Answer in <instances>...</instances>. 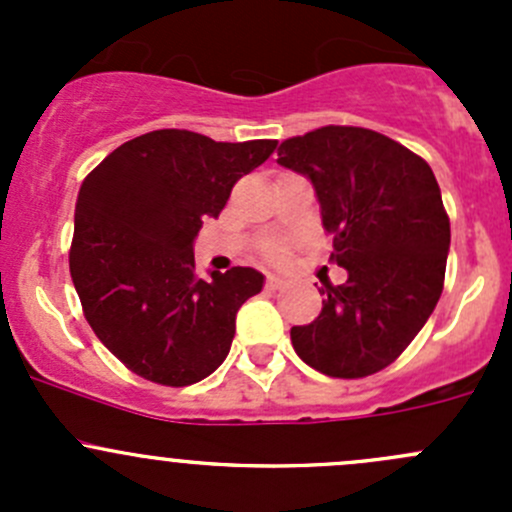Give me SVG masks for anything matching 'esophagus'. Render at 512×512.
Wrapping results in <instances>:
<instances>
[{
	"mask_svg": "<svg viewBox=\"0 0 512 512\" xmlns=\"http://www.w3.org/2000/svg\"><path fill=\"white\" fill-rule=\"evenodd\" d=\"M285 287V280L277 275H267V289H282Z\"/></svg>",
	"mask_w": 512,
	"mask_h": 512,
	"instance_id": "obj_1",
	"label": "esophagus"
}]
</instances>
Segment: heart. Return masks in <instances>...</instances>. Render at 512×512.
<instances>
[{"label": "heart", "instance_id": "b5f03b06", "mask_svg": "<svg viewBox=\"0 0 512 512\" xmlns=\"http://www.w3.org/2000/svg\"><path fill=\"white\" fill-rule=\"evenodd\" d=\"M267 255H270L272 260H280V257H282V245H270V247H267Z\"/></svg>", "mask_w": 512, "mask_h": 512}]
</instances>
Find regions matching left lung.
<instances>
[{
	"label": "left lung",
	"mask_w": 512,
	"mask_h": 512,
	"mask_svg": "<svg viewBox=\"0 0 512 512\" xmlns=\"http://www.w3.org/2000/svg\"><path fill=\"white\" fill-rule=\"evenodd\" d=\"M277 156L312 183L332 260L349 275L319 289V317L289 332L294 352L337 379L376 374L409 347L443 292L451 223L436 175L401 143L356 126L289 138Z\"/></svg>",
	"instance_id": "8db88e82"
}]
</instances>
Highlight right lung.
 <instances>
[{
	"label": "right lung",
	"instance_id": "obj_1",
	"mask_svg": "<svg viewBox=\"0 0 512 512\" xmlns=\"http://www.w3.org/2000/svg\"><path fill=\"white\" fill-rule=\"evenodd\" d=\"M277 141L218 143L178 128L143 133L86 175L71 280L86 322L133 374L188 386L230 352L237 309L265 285L252 267L195 275L193 245L242 175Z\"/></svg>",
	"mask_w": 512,
	"mask_h": 512
}]
</instances>
